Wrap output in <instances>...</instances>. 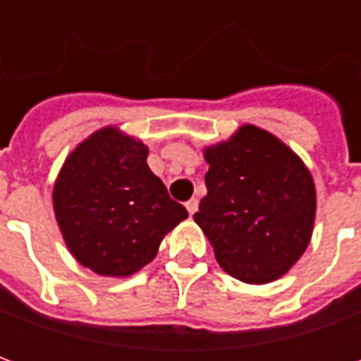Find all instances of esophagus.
<instances>
[{
    "label": "esophagus",
    "mask_w": 361,
    "mask_h": 361,
    "mask_svg": "<svg viewBox=\"0 0 361 361\" xmlns=\"http://www.w3.org/2000/svg\"><path fill=\"white\" fill-rule=\"evenodd\" d=\"M185 209H188L189 214H195L197 209H199V201L197 199H189L188 203H185Z\"/></svg>",
    "instance_id": "esophagus-1"
}]
</instances>
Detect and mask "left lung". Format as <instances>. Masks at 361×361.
Instances as JSON below:
<instances>
[{"instance_id":"left-lung-1","label":"left lung","mask_w":361,"mask_h":361,"mask_svg":"<svg viewBox=\"0 0 361 361\" xmlns=\"http://www.w3.org/2000/svg\"><path fill=\"white\" fill-rule=\"evenodd\" d=\"M207 195L195 222L224 271L247 284L286 274L310 245L315 185L300 157L265 129L242 126L204 149Z\"/></svg>"}]
</instances>
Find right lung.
Returning a JSON list of instances; mask_svg holds the SVG:
<instances>
[{"label": "right lung", "mask_w": 361, "mask_h": 361, "mask_svg": "<svg viewBox=\"0 0 361 361\" xmlns=\"http://www.w3.org/2000/svg\"><path fill=\"white\" fill-rule=\"evenodd\" d=\"M149 149L104 127L67 157L54 185V211L67 247L102 276H129L157 255L188 219L147 164Z\"/></svg>", "instance_id": "obj_1"}]
</instances>
